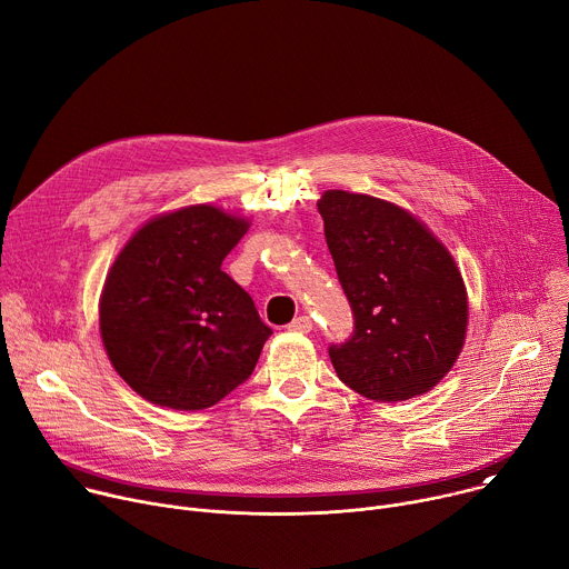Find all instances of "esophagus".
<instances>
[{"mask_svg": "<svg viewBox=\"0 0 569 569\" xmlns=\"http://www.w3.org/2000/svg\"><path fill=\"white\" fill-rule=\"evenodd\" d=\"M288 329L295 331V333H310L312 331V319L308 315H299L288 323Z\"/></svg>", "mask_w": 569, "mask_h": 569, "instance_id": "1", "label": "esophagus"}]
</instances>
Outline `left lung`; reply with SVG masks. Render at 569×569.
Masks as SVG:
<instances>
[{"label":"left lung","mask_w":569,"mask_h":569,"mask_svg":"<svg viewBox=\"0 0 569 569\" xmlns=\"http://www.w3.org/2000/svg\"><path fill=\"white\" fill-rule=\"evenodd\" d=\"M317 209L353 312L351 338L329 347L338 378L376 402L426 393L466 340L468 299L455 259L387 200L336 189Z\"/></svg>","instance_id":"obj_1"}]
</instances>
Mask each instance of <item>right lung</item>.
<instances>
[{
	"label": "right lung",
	"mask_w": 569,
	"mask_h": 569,
	"mask_svg": "<svg viewBox=\"0 0 569 569\" xmlns=\"http://www.w3.org/2000/svg\"><path fill=\"white\" fill-rule=\"evenodd\" d=\"M248 220L211 204L146 222L101 295V338L117 373L161 408L196 412L246 382L272 329L222 272Z\"/></svg>",
	"instance_id": "1"
}]
</instances>
